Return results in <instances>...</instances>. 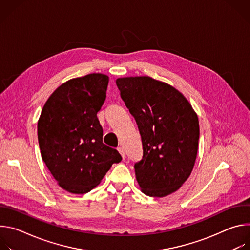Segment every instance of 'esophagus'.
Here are the masks:
<instances>
[{
	"label": "esophagus",
	"mask_w": 250,
	"mask_h": 250,
	"mask_svg": "<svg viewBox=\"0 0 250 250\" xmlns=\"http://www.w3.org/2000/svg\"><path fill=\"white\" fill-rule=\"evenodd\" d=\"M118 150H119V152L121 153V155H122V157H123V159H125V149L123 148V147H119L118 148Z\"/></svg>",
	"instance_id": "obj_1"
}]
</instances>
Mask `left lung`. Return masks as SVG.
Segmentation results:
<instances>
[{
	"label": "left lung",
	"instance_id": "left-lung-1",
	"mask_svg": "<svg viewBox=\"0 0 250 250\" xmlns=\"http://www.w3.org/2000/svg\"><path fill=\"white\" fill-rule=\"evenodd\" d=\"M141 135L144 156L134 164L141 192L162 198L179 189L194 168L200 136L198 116L173 86L148 76L116 80Z\"/></svg>",
	"mask_w": 250,
	"mask_h": 250
}]
</instances>
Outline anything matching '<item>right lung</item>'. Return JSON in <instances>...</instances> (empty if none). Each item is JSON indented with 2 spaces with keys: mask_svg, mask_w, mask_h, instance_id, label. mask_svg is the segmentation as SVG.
<instances>
[{
  "mask_svg": "<svg viewBox=\"0 0 250 250\" xmlns=\"http://www.w3.org/2000/svg\"><path fill=\"white\" fill-rule=\"evenodd\" d=\"M109 76L92 73L60 85L43 105L38 137L42 160L57 184L72 194L97 187L114 163L117 149L104 145L97 118Z\"/></svg>",
  "mask_w": 250,
  "mask_h": 250,
  "instance_id": "right-lung-1",
  "label": "right lung"
}]
</instances>
